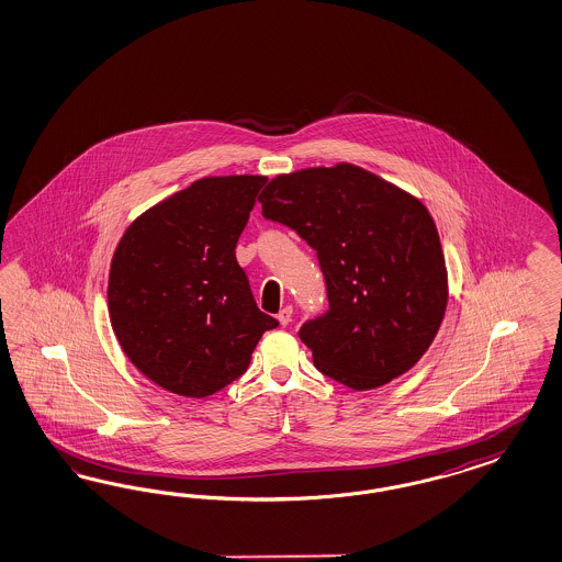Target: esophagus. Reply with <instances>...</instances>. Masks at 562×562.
I'll use <instances>...</instances> for the list:
<instances>
[{"label":"esophagus","mask_w":562,"mask_h":562,"mask_svg":"<svg viewBox=\"0 0 562 562\" xmlns=\"http://www.w3.org/2000/svg\"><path fill=\"white\" fill-rule=\"evenodd\" d=\"M278 317V322H280V326H289L292 319V307L291 305H286L284 310H280V313L276 315Z\"/></svg>","instance_id":"1"}]
</instances>
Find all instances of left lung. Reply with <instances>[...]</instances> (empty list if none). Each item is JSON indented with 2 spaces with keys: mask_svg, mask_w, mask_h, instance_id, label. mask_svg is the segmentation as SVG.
<instances>
[{
  "mask_svg": "<svg viewBox=\"0 0 562 562\" xmlns=\"http://www.w3.org/2000/svg\"><path fill=\"white\" fill-rule=\"evenodd\" d=\"M268 220L317 251L329 311L299 329L313 363L363 392L413 368L448 305V271L426 205L361 166L340 161L271 178L259 194Z\"/></svg>",
  "mask_w": 562,
  "mask_h": 562,
  "instance_id": "obj_1",
  "label": "left lung"
}]
</instances>
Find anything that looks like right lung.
<instances>
[{
	"label": "right lung",
	"instance_id": "obj_1",
	"mask_svg": "<svg viewBox=\"0 0 562 562\" xmlns=\"http://www.w3.org/2000/svg\"><path fill=\"white\" fill-rule=\"evenodd\" d=\"M268 176H205L140 213L117 240L108 311L120 349L147 380L205 398L249 368L266 329L236 261Z\"/></svg>",
	"mask_w": 562,
	"mask_h": 562
}]
</instances>
